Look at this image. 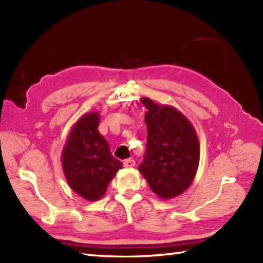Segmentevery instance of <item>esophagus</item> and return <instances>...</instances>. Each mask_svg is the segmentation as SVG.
Instances as JSON below:
<instances>
[{"instance_id":"obj_1","label":"esophagus","mask_w":263,"mask_h":263,"mask_svg":"<svg viewBox=\"0 0 263 263\" xmlns=\"http://www.w3.org/2000/svg\"><path fill=\"white\" fill-rule=\"evenodd\" d=\"M136 166V161L133 159H126L124 160V167L126 168H132V167Z\"/></svg>"}]
</instances>
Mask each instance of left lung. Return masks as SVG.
<instances>
[{
	"label": "left lung",
	"instance_id": "1",
	"mask_svg": "<svg viewBox=\"0 0 263 263\" xmlns=\"http://www.w3.org/2000/svg\"><path fill=\"white\" fill-rule=\"evenodd\" d=\"M147 149L139 172L161 200L182 194L191 185L200 160L199 139L192 123L171 105L143 97Z\"/></svg>",
	"mask_w": 263,
	"mask_h": 263
}]
</instances>
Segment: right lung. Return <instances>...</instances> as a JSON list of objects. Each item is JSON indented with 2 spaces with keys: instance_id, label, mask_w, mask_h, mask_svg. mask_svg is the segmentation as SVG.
<instances>
[{
  "instance_id": "right-lung-1",
  "label": "right lung",
  "mask_w": 263,
  "mask_h": 263,
  "mask_svg": "<svg viewBox=\"0 0 263 263\" xmlns=\"http://www.w3.org/2000/svg\"><path fill=\"white\" fill-rule=\"evenodd\" d=\"M99 121L98 111L83 114L71 127L61 156L69 186L88 201L102 198L123 167L111 156L107 140L99 133Z\"/></svg>"
}]
</instances>
